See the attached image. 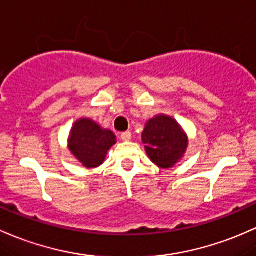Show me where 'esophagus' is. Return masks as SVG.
Masks as SVG:
<instances>
[{
	"instance_id": "34e87169",
	"label": "esophagus",
	"mask_w": 256,
	"mask_h": 256,
	"mask_svg": "<svg viewBox=\"0 0 256 256\" xmlns=\"http://www.w3.org/2000/svg\"><path fill=\"white\" fill-rule=\"evenodd\" d=\"M122 141H125V142H128L131 140V132L130 131H126V132H122Z\"/></svg>"
}]
</instances>
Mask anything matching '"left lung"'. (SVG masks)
Returning a JSON list of instances; mask_svg holds the SVG:
<instances>
[{"mask_svg":"<svg viewBox=\"0 0 256 256\" xmlns=\"http://www.w3.org/2000/svg\"><path fill=\"white\" fill-rule=\"evenodd\" d=\"M142 142L152 162L162 169L172 168L184 156L187 134L175 119L159 114L148 120L142 132Z\"/></svg>","mask_w":256,"mask_h":256,"instance_id":"1","label":"left lung"}]
</instances>
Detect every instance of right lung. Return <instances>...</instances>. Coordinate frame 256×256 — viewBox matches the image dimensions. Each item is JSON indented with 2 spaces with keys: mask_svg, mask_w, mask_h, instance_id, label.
Wrapping results in <instances>:
<instances>
[{
  "mask_svg": "<svg viewBox=\"0 0 256 256\" xmlns=\"http://www.w3.org/2000/svg\"><path fill=\"white\" fill-rule=\"evenodd\" d=\"M116 143V137L110 130L102 128L91 119H78L72 125L68 147L72 156L87 169L100 166L106 153Z\"/></svg>",
  "mask_w": 256,
  "mask_h": 256,
  "instance_id": "add662e5",
  "label": "right lung"
}]
</instances>
